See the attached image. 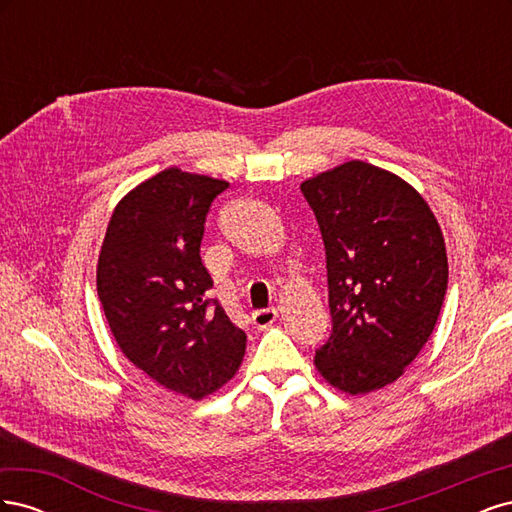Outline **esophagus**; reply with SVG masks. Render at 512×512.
Wrapping results in <instances>:
<instances>
[{"mask_svg": "<svg viewBox=\"0 0 512 512\" xmlns=\"http://www.w3.org/2000/svg\"><path fill=\"white\" fill-rule=\"evenodd\" d=\"M277 318V309L275 307H265V309H256L252 312V324L256 329H267L275 322Z\"/></svg>", "mask_w": 512, "mask_h": 512, "instance_id": "obj_1", "label": "esophagus"}]
</instances>
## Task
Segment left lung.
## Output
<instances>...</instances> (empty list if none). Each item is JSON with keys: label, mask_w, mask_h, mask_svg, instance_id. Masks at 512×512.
I'll use <instances>...</instances> for the list:
<instances>
[{"label": "left lung", "mask_w": 512, "mask_h": 512, "mask_svg": "<svg viewBox=\"0 0 512 512\" xmlns=\"http://www.w3.org/2000/svg\"><path fill=\"white\" fill-rule=\"evenodd\" d=\"M327 254L333 329L316 367L335 389L395 382L436 327L446 247L429 205L404 179L359 160L301 183Z\"/></svg>", "instance_id": "1"}]
</instances>
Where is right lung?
<instances>
[{"label":"right lung","instance_id":"add662e5","mask_svg":"<svg viewBox=\"0 0 512 512\" xmlns=\"http://www.w3.org/2000/svg\"><path fill=\"white\" fill-rule=\"evenodd\" d=\"M226 181L168 168L115 207L98 258V297L121 352L149 378L190 399L224 386L245 333L211 299L200 260L211 203Z\"/></svg>","mask_w":512,"mask_h":512}]
</instances>
